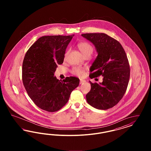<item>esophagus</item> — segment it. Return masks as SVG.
<instances>
[{
  "mask_svg": "<svg viewBox=\"0 0 151 151\" xmlns=\"http://www.w3.org/2000/svg\"><path fill=\"white\" fill-rule=\"evenodd\" d=\"M86 82V81L84 80H82V79H80V84H84V83H85Z\"/></svg>",
  "mask_w": 151,
  "mask_h": 151,
  "instance_id": "34e87169",
  "label": "esophagus"
}]
</instances>
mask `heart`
Segmentation results:
<instances>
[{
    "mask_svg": "<svg viewBox=\"0 0 151 151\" xmlns=\"http://www.w3.org/2000/svg\"><path fill=\"white\" fill-rule=\"evenodd\" d=\"M78 47L80 51L84 57L88 55H91L93 52V47H92V46L86 42H82L78 43ZM67 54L68 52H66L65 54V57H66ZM71 73L75 75L78 76H82L84 74V70L82 68L80 67H74L71 70Z\"/></svg>",
    "mask_w": 151,
    "mask_h": 151,
    "instance_id": "heart-1",
    "label": "heart"
}]
</instances>
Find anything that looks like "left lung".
Listing matches in <instances>:
<instances>
[{"label": "left lung", "mask_w": 151, "mask_h": 151, "mask_svg": "<svg viewBox=\"0 0 151 151\" xmlns=\"http://www.w3.org/2000/svg\"><path fill=\"white\" fill-rule=\"evenodd\" d=\"M93 43L97 56L90 67L89 78L100 75L102 83H92L86 95L87 102L99 110L113 108L125 93L129 81L130 70L126 54L122 45L105 33L81 35Z\"/></svg>", "instance_id": "1"}]
</instances>
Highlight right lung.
Instances as JSON below:
<instances>
[{"mask_svg":"<svg viewBox=\"0 0 151 151\" xmlns=\"http://www.w3.org/2000/svg\"><path fill=\"white\" fill-rule=\"evenodd\" d=\"M74 35L43 36L27 51L22 63V78L31 100L43 110L54 112L64 106L80 80L54 76L57 65L63 63L65 51Z\"/></svg>","mask_w":151,"mask_h":151,"instance_id":"right-lung-1","label":"right lung"}]
</instances>
